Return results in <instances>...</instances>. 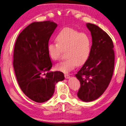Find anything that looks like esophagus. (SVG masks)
I'll return each mask as SVG.
<instances>
[{
  "mask_svg": "<svg viewBox=\"0 0 126 126\" xmlns=\"http://www.w3.org/2000/svg\"><path fill=\"white\" fill-rule=\"evenodd\" d=\"M64 77L65 79H69L70 78V76L68 75V74H64Z\"/></svg>",
  "mask_w": 126,
  "mask_h": 126,
  "instance_id": "esophagus-1",
  "label": "esophagus"
}]
</instances>
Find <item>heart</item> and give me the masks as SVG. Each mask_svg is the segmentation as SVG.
I'll return each mask as SVG.
<instances>
[{
	"instance_id": "heart-1",
	"label": "heart",
	"mask_w": 126,
	"mask_h": 126,
	"mask_svg": "<svg viewBox=\"0 0 126 126\" xmlns=\"http://www.w3.org/2000/svg\"><path fill=\"white\" fill-rule=\"evenodd\" d=\"M57 43H49L48 53L50 58L57 61L61 58L63 51H65L67 59L56 65L57 69L69 73L77 65H82L88 60L91 54L92 40L85 33L66 27L61 30L57 35Z\"/></svg>"
}]
</instances>
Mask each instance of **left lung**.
<instances>
[{
    "label": "left lung",
    "instance_id": "8db88e82",
    "mask_svg": "<svg viewBox=\"0 0 126 126\" xmlns=\"http://www.w3.org/2000/svg\"><path fill=\"white\" fill-rule=\"evenodd\" d=\"M86 26L92 39L91 52L75 76L80 83L77 96L87 102L98 98L109 85L113 73L114 53L112 40L105 32L91 23Z\"/></svg>",
    "mask_w": 126,
    "mask_h": 126
}]
</instances>
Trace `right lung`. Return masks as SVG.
<instances>
[{"instance_id":"add662e5","label":"right lung","mask_w":126,"mask_h":126,"mask_svg":"<svg viewBox=\"0 0 126 126\" xmlns=\"http://www.w3.org/2000/svg\"><path fill=\"white\" fill-rule=\"evenodd\" d=\"M57 25L50 20L33 22L19 34L15 44L13 67L17 81L23 92L38 103L49 99L55 85L64 79L62 72L49 71L52 63L48 42Z\"/></svg>"}]
</instances>
